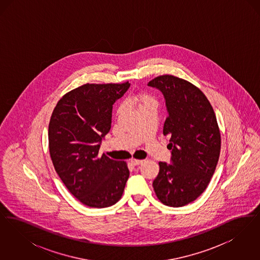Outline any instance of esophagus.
<instances>
[{
	"instance_id": "obj_1",
	"label": "esophagus",
	"mask_w": 260,
	"mask_h": 260,
	"mask_svg": "<svg viewBox=\"0 0 260 260\" xmlns=\"http://www.w3.org/2000/svg\"><path fill=\"white\" fill-rule=\"evenodd\" d=\"M131 162H132L133 165H135V166H137V165H140V164H142V162H143V160H136V159H132V160H131Z\"/></svg>"
}]
</instances>
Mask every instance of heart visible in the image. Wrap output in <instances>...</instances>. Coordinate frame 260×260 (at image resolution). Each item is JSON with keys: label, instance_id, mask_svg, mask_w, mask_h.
I'll list each match as a JSON object with an SVG mask.
<instances>
[{"label": "heart", "instance_id": "b5f03b06", "mask_svg": "<svg viewBox=\"0 0 260 260\" xmlns=\"http://www.w3.org/2000/svg\"><path fill=\"white\" fill-rule=\"evenodd\" d=\"M126 101L128 103H136V104L138 105V107H140V106H142L144 104L153 102L154 99H152V96H150L149 94H146V93H136V94H131L126 99ZM122 110H123V107L120 106L118 108V112L120 113V112H122Z\"/></svg>", "mask_w": 260, "mask_h": 260}]
</instances>
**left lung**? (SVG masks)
Segmentation results:
<instances>
[{
  "label": "left lung",
  "mask_w": 260,
  "mask_h": 260,
  "mask_svg": "<svg viewBox=\"0 0 260 260\" xmlns=\"http://www.w3.org/2000/svg\"><path fill=\"white\" fill-rule=\"evenodd\" d=\"M148 86L166 99L169 115L162 134L170 138L173 162H159L153 188L164 205L183 207L205 191L215 171L221 146L216 117L204 92L186 80L162 75Z\"/></svg>",
  "instance_id": "left-lung-1"
}]
</instances>
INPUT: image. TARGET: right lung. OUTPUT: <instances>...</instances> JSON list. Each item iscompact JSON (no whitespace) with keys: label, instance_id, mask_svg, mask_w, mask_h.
<instances>
[{"label":"right lung","instance_id":"1","mask_svg":"<svg viewBox=\"0 0 260 260\" xmlns=\"http://www.w3.org/2000/svg\"><path fill=\"white\" fill-rule=\"evenodd\" d=\"M129 86L128 82L83 85L64 94L51 114L49 148L54 170L87 207L116 204L129 176L125 161L99 155L100 142L111 128L113 104Z\"/></svg>","mask_w":260,"mask_h":260}]
</instances>
